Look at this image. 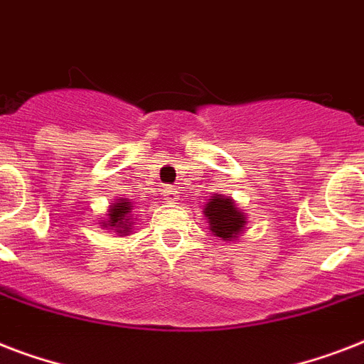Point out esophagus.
<instances>
[{
  "label": "esophagus",
  "mask_w": 364,
  "mask_h": 364,
  "mask_svg": "<svg viewBox=\"0 0 364 364\" xmlns=\"http://www.w3.org/2000/svg\"><path fill=\"white\" fill-rule=\"evenodd\" d=\"M164 200L168 204H177L179 200V193L173 187H164Z\"/></svg>",
  "instance_id": "obj_1"
}]
</instances>
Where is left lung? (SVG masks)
Segmentation results:
<instances>
[{
  "label": "left lung",
  "instance_id": "8db88e82",
  "mask_svg": "<svg viewBox=\"0 0 364 364\" xmlns=\"http://www.w3.org/2000/svg\"><path fill=\"white\" fill-rule=\"evenodd\" d=\"M205 221L210 225L213 236L223 242H234L243 234L247 227V215L240 210L230 196L213 194L204 205Z\"/></svg>",
  "mask_w": 364,
  "mask_h": 364
}]
</instances>
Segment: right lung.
I'll return each instance as SVG.
<instances>
[{
	"mask_svg": "<svg viewBox=\"0 0 364 364\" xmlns=\"http://www.w3.org/2000/svg\"><path fill=\"white\" fill-rule=\"evenodd\" d=\"M134 204L128 198H115L111 202L107 217L100 221V227L105 230H113L119 236H128L132 232V225H134V215H132Z\"/></svg>",
	"mask_w": 364,
	"mask_h": 364,
	"instance_id": "right-lung-1",
	"label": "right lung"
}]
</instances>
